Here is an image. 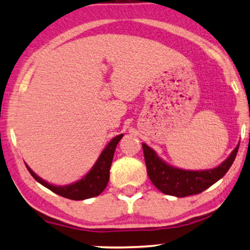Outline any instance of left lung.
<instances>
[{
    "label": "left lung",
    "instance_id": "1",
    "mask_svg": "<svg viewBox=\"0 0 250 250\" xmlns=\"http://www.w3.org/2000/svg\"><path fill=\"white\" fill-rule=\"evenodd\" d=\"M237 149L239 146L216 168L205 171H185L169 166L155 154L153 149L143 144L148 178L160 192L178 198L199 194L220 180L233 165Z\"/></svg>",
    "mask_w": 250,
    "mask_h": 250
}]
</instances>
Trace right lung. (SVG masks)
Instances as JSON below:
<instances>
[{
	"mask_svg": "<svg viewBox=\"0 0 250 250\" xmlns=\"http://www.w3.org/2000/svg\"><path fill=\"white\" fill-rule=\"evenodd\" d=\"M124 134H119V136L114 137L102 154L99 155L98 160L96 161L95 166L91 168V171L87 173L83 179L77 181V183L69 185V186H54L44 181L43 179L37 177L34 172L31 171L30 167L26 166L28 171L32 175L35 180L42 184L44 187L49 188L50 190L56 193V194L64 196L66 199H71V200H84V199H90L93 196L99 195L103 190L105 189L106 185L110 179V167L112 164L114 149L117 147V144L122 139Z\"/></svg>",
	"mask_w": 250,
	"mask_h": 250,
	"instance_id": "add662e5",
	"label": "right lung"
}]
</instances>
